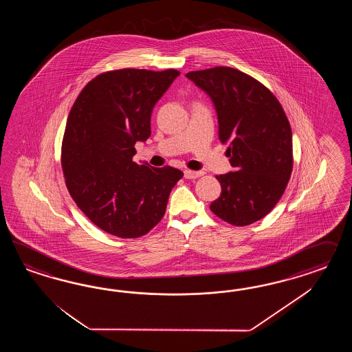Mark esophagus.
I'll return each instance as SVG.
<instances>
[{
  "label": "esophagus",
  "instance_id": "obj_1",
  "mask_svg": "<svg viewBox=\"0 0 352 352\" xmlns=\"http://www.w3.org/2000/svg\"><path fill=\"white\" fill-rule=\"evenodd\" d=\"M203 175V171L184 170V178L186 179H196Z\"/></svg>",
  "mask_w": 352,
  "mask_h": 352
}]
</instances>
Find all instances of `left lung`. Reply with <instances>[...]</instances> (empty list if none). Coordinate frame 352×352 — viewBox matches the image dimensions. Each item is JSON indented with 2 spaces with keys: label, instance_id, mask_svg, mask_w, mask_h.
<instances>
[{
  "label": "left lung",
  "instance_id": "left-lung-1",
  "mask_svg": "<svg viewBox=\"0 0 352 352\" xmlns=\"http://www.w3.org/2000/svg\"><path fill=\"white\" fill-rule=\"evenodd\" d=\"M213 100L219 140L228 143L234 171L217 175L221 196L210 210L227 223L248 226L270 213L288 186L293 143L288 118L270 89L231 67L186 75Z\"/></svg>",
  "mask_w": 352,
  "mask_h": 352
}]
</instances>
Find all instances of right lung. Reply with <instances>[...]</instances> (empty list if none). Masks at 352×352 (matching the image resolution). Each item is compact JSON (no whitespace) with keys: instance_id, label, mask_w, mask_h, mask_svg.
I'll return each mask as SVG.
<instances>
[{"instance_id":"right-lung-1","label":"right lung","mask_w":352,"mask_h":352,"mask_svg":"<svg viewBox=\"0 0 352 352\" xmlns=\"http://www.w3.org/2000/svg\"><path fill=\"white\" fill-rule=\"evenodd\" d=\"M181 75L124 68L96 76L77 96L62 142L65 186L76 205L104 232L135 239L166 210L183 173L133 161L135 143L151 135V113Z\"/></svg>"}]
</instances>
